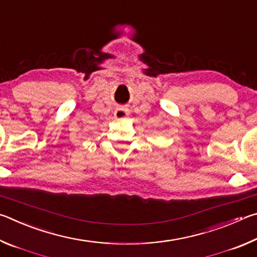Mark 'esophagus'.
Here are the masks:
<instances>
[{"label":"esophagus","instance_id":"esophagus-1","mask_svg":"<svg viewBox=\"0 0 257 257\" xmlns=\"http://www.w3.org/2000/svg\"><path fill=\"white\" fill-rule=\"evenodd\" d=\"M128 114H129V111L127 110V108H124V107H116L115 110H114V116H115L116 119H119V120L127 118Z\"/></svg>","mask_w":257,"mask_h":257}]
</instances>
